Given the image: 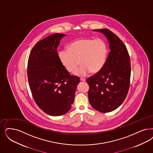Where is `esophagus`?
<instances>
[{
	"instance_id": "34e87169",
	"label": "esophagus",
	"mask_w": 153,
	"mask_h": 153,
	"mask_svg": "<svg viewBox=\"0 0 153 153\" xmlns=\"http://www.w3.org/2000/svg\"><path fill=\"white\" fill-rule=\"evenodd\" d=\"M80 80H81V81H85L86 79H85V78H80Z\"/></svg>"
}]
</instances>
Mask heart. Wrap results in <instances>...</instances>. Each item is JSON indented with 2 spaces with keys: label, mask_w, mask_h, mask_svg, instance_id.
Returning <instances> with one entry per match:
<instances>
[{
  "label": "heart",
  "mask_w": 153,
  "mask_h": 153,
  "mask_svg": "<svg viewBox=\"0 0 153 153\" xmlns=\"http://www.w3.org/2000/svg\"><path fill=\"white\" fill-rule=\"evenodd\" d=\"M107 55L108 48L103 41L86 38L74 40L68 50L59 53L62 63L69 72L74 73L82 65L76 72L79 76H85L90 72H100L105 65Z\"/></svg>",
  "instance_id": "1"
}]
</instances>
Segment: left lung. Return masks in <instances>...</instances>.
Segmentation results:
<instances>
[{
	"mask_svg": "<svg viewBox=\"0 0 153 153\" xmlns=\"http://www.w3.org/2000/svg\"><path fill=\"white\" fill-rule=\"evenodd\" d=\"M107 38L111 50L103 68L86 79L89 86L90 104L100 112L114 111L121 105L128 94L131 79V60L126 45L107 29H95Z\"/></svg>",
	"mask_w": 153,
	"mask_h": 153,
	"instance_id": "obj_1",
	"label": "left lung"
}]
</instances>
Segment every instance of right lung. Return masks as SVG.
<instances>
[{
    "mask_svg": "<svg viewBox=\"0 0 153 153\" xmlns=\"http://www.w3.org/2000/svg\"><path fill=\"white\" fill-rule=\"evenodd\" d=\"M64 34L55 33L37 42L27 62V78L33 99L51 116L67 113L74 103L79 77L71 75L62 63L57 48Z\"/></svg>",
    "mask_w": 153,
    "mask_h": 153,
    "instance_id": "add662e5",
    "label": "right lung"
}]
</instances>
